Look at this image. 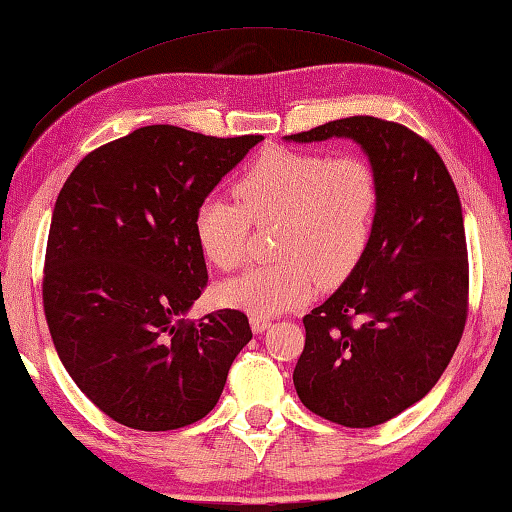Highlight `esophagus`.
I'll list each match as a JSON object with an SVG mask.
<instances>
[{
  "label": "esophagus",
  "instance_id": "obj_1",
  "mask_svg": "<svg viewBox=\"0 0 512 512\" xmlns=\"http://www.w3.org/2000/svg\"><path fill=\"white\" fill-rule=\"evenodd\" d=\"M249 322H251V331H254L256 335L265 333L267 329H270V324H272L270 320H267V317H261V315H251Z\"/></svg>",
  "mask_w": 512,
  "mask_h": 512
}]
</instances>
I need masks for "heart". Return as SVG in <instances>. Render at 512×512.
Segmentation results:
<instances>
[{"label":"heart","mask_w":512,"mask_h":512,"mask_svg":"<svg viewBox=\"0 0 512 512\" xmlns=\"http://www.w3.org/2000/svg\"><path fill=\"white\" fill-rule=\"evenodd\" d=\"M238 204L208 197L195 215L206 261L231 272L245 261L251 224L272 226V256L217 288L224 306L254 315L290 311L313 295L317 281L340 286L370 249L381 190L372 165L354 154L274 147L233 186Z\"/></svg>","instance_id":"heart-1"}]
</instances>
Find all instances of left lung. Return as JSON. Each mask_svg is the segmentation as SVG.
Here are the masks:
<instances>
[{
  "mask_svg": "<svg viewBox=\"0 0 512 512\" xmlns=\"http://www.w3.org/2000/svg\"><path fill=\"white\" fill-rule=\"evenodd\" d=\"M329 138L363 147L381 204L363 263L304 317L306 342L292 381L315 415L370 429L417 404L463 338V208L440 154L404 124L354 115L286 136Z\"/></svg>",
  "mask_w": 512,
  "mask_h": 512,
  "instance_id": "1",
  "label": "left lung"
}]
</instances>
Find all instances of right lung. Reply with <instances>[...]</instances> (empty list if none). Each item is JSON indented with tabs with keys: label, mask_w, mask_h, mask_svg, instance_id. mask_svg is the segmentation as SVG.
I'll use <instances>...</instances> for the list:
<instances>
[{
	"label": "right lung",
	"mask_w": 512,
	"mask_h": 512,
	"mask_svg": "<svg viewBox=\"0 0 512 512\" xmlns=\"http://www.w3.org/2000/svg\"><path fill=\"white\" fill-rule=\"evenodd\" d=\"M263 136L152 124L97 147L58 192L43 304L58 358L111 420L172 431L215 408L251 340L245 313L186 320L206 288L201 201Z\"/></svg>",
	"instance_id": "obj_1"
}]
</instances>
